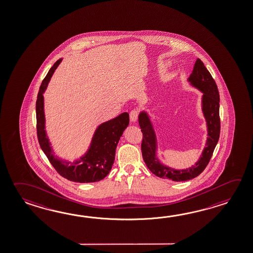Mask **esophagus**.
Instances as JSON below:
<instances>
[{
	"label": "esophagus",
	"mask_w": 253,
	"mask_h": 253,
	"mask_svg": "<svg viewBox=\"0 0 253 253\" xmlns=\"http://www.w3.org/2000/svg\"><path fill=\"white\" fill-rule=\"evenodd\" d=\"M138 109H133L131 110L130 112H129V119L131 122H133L135 123L137 119H138Z\"/></svg>",
	"instance_id": "34e87169"
}]
</instances>
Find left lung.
Instances as JSON below:
<instances>
[{
    "instance_id": "left-lung-1",
    "label": "left lung",
    "mask_w": 253,
    "mask_h": 253,
    "mask_svg": "<svg viewBox=\"0 0 253 253\" xmlns=\"http://www.w3.org/2000/svg\"><path fill=\"white\" fill-rule=\"evenodd\" d=\"M189 81L191 85L203 92L202 110L209 130V138L201 158L193 167L185 170H174L161 165L156 158V135L150 120L145 112H141L138 116V124L143 135L141 151L144 162L155 175L175 181H188L200 175L209 165L219 139V93L214 79L199 58L194 64Z\"/></svg>"
}]
</instances>
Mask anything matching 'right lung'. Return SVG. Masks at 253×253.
Here are the masks:
<instances>
[{"label": "right lung", "mask_w": 253, "mask_h": 253, "mask_svg": "<svg viewBox=\"0 0 253 253\" xmlns=\"http://www.w3.org/2000/svg\"><path fill=\"white\" fill-rule=\"evenodd\" d=\"M62 59L58 60L49 70L39 87L36 103L37 133L39 145L49 162L58 173L69 181L75 182H95L104 179L109 173L115 162V150L124 129L129 125V114L123 113L116 118L101 124L95 130L90 148L84 157L75 162H67L56 158L50 147L44 130L43 93Z\"/></svg>", "instance_id": "obj_1"}]
</instances>
